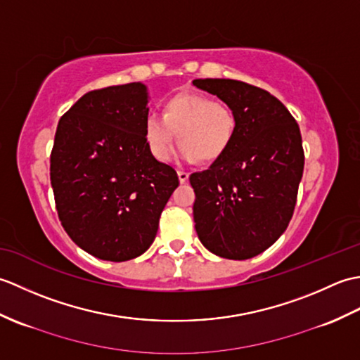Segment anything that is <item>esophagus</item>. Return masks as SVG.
<instances>
[{
    "instance_id": "obj_1",
    "label": "esophagus",
    "mask_w": 360,
    "mask_h": 360,
    "mask_svg": "<svg viewBox=\"0 0 360 360\" xmlns=\"http://www.w3.org/2000/svg\"><path fill=\"white\" fill-rule=\"evenodd\" d=\"M178 178H179V182H181V184H184V182H187V181H188V173L179 170V172H178Z\"/></svg>"
}]
</instances>
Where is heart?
I'll use <instances>...</instances> for the list:
<instances>
[{
	"mask_svg": "<svg viewBox=\"0 0 360 360\" xmlns=\"http://www.w3.org/2000/svg\"><path fill=\"white\" fill-rule=\"evenodd\" d=\"M235 129L232 108L200 93L176 94L165 102L162 114L148 112L143 120L145 141L158 160L168 159L178 134L176 158L184 162H212L231 145Z\"/></svg>",
	"mask_w": 360,
	"mask_h": 360,
	"instance_id": "obj_1",
	"label": "heart"
}]
</instances>
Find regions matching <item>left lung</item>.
Here are the masks:
<instances>
[{
	"label": "left lung",
	"mask_w": 360,
	"mask_h": 360,
	"mask_svg": "<svg viewBox=\"0 0 360 360\" xmlns=\"http://www.w3.org/2000/svg\"><path fill=\"white\" fill-rule=\"evenodd\" d=\"M193 85L236 117L227 150L190 176L198 238L218 257L248 259L271 248L292 218L304 165L300 128L262 88L231 79H196Z\"/></svg>",
	"instance_id": "obj_1"
}]
</instances>
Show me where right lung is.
Masks as SVG:
<instances>
[{
	"label": "right lung",
	"instance_id": "right-lung-1",
	"mask_svg": "<svg viewBox=\"0 0 360 360\" xmlns=\"http://www.w3.org/2000/svg\"><path fill=\"white\" fill-rule=\"evenodd\" d=\"M148 89L141 82L89 91L60 119L51 153L58 218L71 240L106 262L142 255L179 186L143 136Z\"/></svg>",
	"mask_w": 360,
	"mask_h": 360
}]
</instances>
